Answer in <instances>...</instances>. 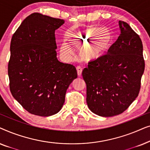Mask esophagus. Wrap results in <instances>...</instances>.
Segmentation results:
<instances>
[{"label":"esophagus","instance_id":"obj_1","mask_svg":"<svg viewBox=\"0 0 150 150\" xmlns=\"http://www.w3.org/2000/svg\"><path fill=\"white\" fill-rule=\"evenodd\" d=\"M76 70H77V74L79 76H81V74H82V68L80 66H78L76 67Z\"/></svg>","mask_w":150,"mask_h":150}]
</instances>
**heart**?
<instances>
[{"instance_id":"obj_1","label":"heart","mask_w":150,"mask_h":150,"mask_svg":"<svg viewBox=\"0 0 150 150\" xmlns=\"http://www.w3.org/2000/svg\"><path fill=\"white\" fill-rule=\"evenodd\" d=\"M69 43L76 48H81V56L83 60L92 61L104 56L112 44V36L105 28L91 27L71 33L67 36ZM60 52L65 57L72 54L73 50L69 45L62 44Z\"/></svg>"}]
</instances>
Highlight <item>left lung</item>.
Here are the masks:
<instances>
[{
    "label": "left lung",
    "mask_w": 150,
    "mask_h": 150,
    "mask_svg": "<svg viewBox=\"0 0 150 150\" xmlns=\"http://www.w3.org/2000/svg\"><path fill=\"white\" fill-rule=\"evenodd\" d=\"M120 35L108 53L83 69L87 103L93 113L112 117L122 113L139 95L145 69L143 44L126 22L119 21Z\"/></svg>",
    "instance_id": "obj_1"
}]
</instances>
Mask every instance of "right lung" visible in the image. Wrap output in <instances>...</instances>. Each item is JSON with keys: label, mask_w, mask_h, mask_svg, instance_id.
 <instances>
[{"label": "right lung", "mask_w": 150, "mask_h": 150, "mask_svg": "<svg viewBox=\"0 0 150 150\" xmlns=\"http://www.w3.org/2000/svg\"><path fill=\"white\" fill-rule=\"evenodd\" d=\"M65 21L33 13L11 38L8 65L10 91L24 109L48 117L63 107L65 93L77 71L57 58L55 30Z\"/></svg>", "instance_id": "right-lung-1"}]
</instances>
